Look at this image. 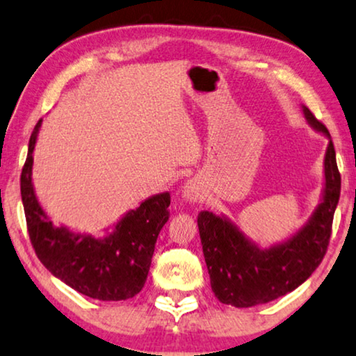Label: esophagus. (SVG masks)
<instances>
[{"label":"esophagus","instance_id":"esophagus-1","mask_svg":"<svg viewBox=\"0 0 356 356\" xmlns=\"http://www.w3.org/2000/svg\"><path fill=\"white\" fill-rule=\"evenodd\" d=\"M182 198L187 203H198L203 200V187L197 179H190L182 187Z\"/></svg>","mask_w":356,"mask_h":356}]
</instances>
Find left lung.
<instances>
[{
  "mask_svg": "<svg viewBox=\"0 0 356 356\" xmlns=\"http://www.w3.org/2000/svg\"><path fill=\"white\" fill-rule=\"evenodd\" d=\"M302 111L309 126L327 137L329 143L324 156L321 200L297 232L269 248H261L224 214H198L211 289L221 303L248 308L273 302L302 285L326 254L340 197V174L329 130L303 104Z\"/></svg>",
  "mask_w": 356,
  "mask_h": 356,
  "instance_id": "8db88e82",
  "label": "left lung"
}]
</instances>
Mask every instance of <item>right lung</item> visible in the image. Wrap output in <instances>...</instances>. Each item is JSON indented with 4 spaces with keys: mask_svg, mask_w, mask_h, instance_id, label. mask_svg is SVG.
<instances>
[{
    "mask_svg": "<svg viewBox=\"0 0 356 356\" xmlns=\"http://www.w3.org/2000/svg\"><path fill=\"white\" fill-rule=\"evenodd\" d=\"M42 127L35 126L21 176V197L35 253L54 277L90 298L119 302L137 295L147 280L154 243L169 219L171 195L163 192L130 209L103 237L54 226L35 195L33 149Z\"/></svg>",
    "mask_w": 356,
    "mask_h": 356,
    "instance_id": "1",
    "label": "right lung"
}]
</instances>
